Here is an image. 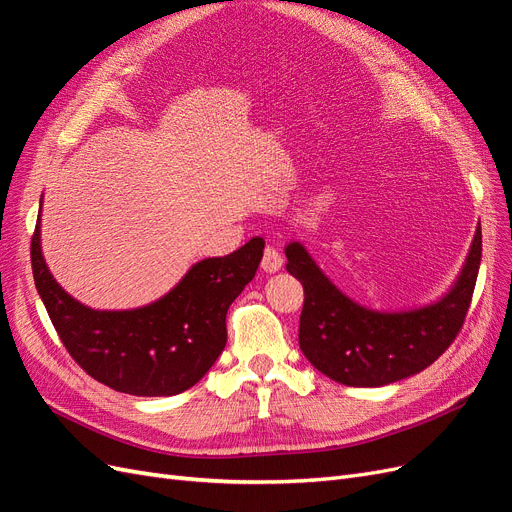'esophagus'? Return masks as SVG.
<instances>
[{"label":"esophagus","instance_id":"34e87169","mask_svg":"<svg viewBox=\"0 0 512 512\" xmlns=\"http://www.w3.org/2000/svg\"><path fill=\"white\" fill-rule=\"evenodd\" d=\"M282 256H280V252L275 250V247H267L265 250V254H262V262H260V267H262V271H267V273H275V271H280L282 269Z\"/></svg>","mask_w":512,"mask_h":512}]
</instances>
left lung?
<instances>
[{
	"instance_id": "obj_1",
	"label": "left lung",
	"mask_w": 512,
	"mask_h": 512,
	"mask_svg": "<svg viewBox=\"0 0 512 512\" xmlns=\"http://www.w3.org/2000/svg\"><path fill=\"white\" fill-rule=\"evenodd\" d=\"M483 254L476 228L466 262L442 299L404 312H378L339 290L305 245H286V271L303 284L299 346L320 374L346 386H384L429 367L463 327Z\"/></svg>"
}]
</instances>
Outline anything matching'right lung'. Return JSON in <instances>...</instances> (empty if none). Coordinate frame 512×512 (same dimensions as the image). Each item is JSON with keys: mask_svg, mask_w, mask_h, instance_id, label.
Returning a JSON list of instances; mask_svg holds the SVG:
<instances>
[{"mask_svg": "<svg viewBox=\"0 0 512 512\" xmlns=\"http://www.w3.org/2000/svg\"><path fill=\"white\" fill-rule=\"evenodd\" d=\"M265 241L192 265L164 297L136 309H91L61 288L40 247V215L32 237V269L40 299L72 359L119 393L170 397L188 391L226 346V312L254 280Z\"/></svg>", "mask_w": 512, "mask_h": 512, "instance_id": "1", "label": "right lung"}]
</instances>
